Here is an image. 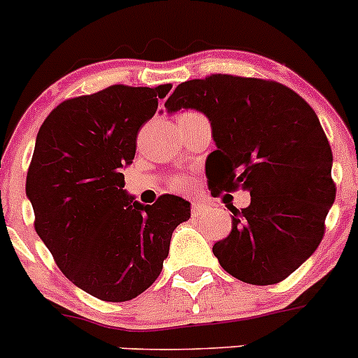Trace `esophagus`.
Wrapping results in <instances>:
<instances>
[{"instance_id": "obj_1", "label": "esophagus", "mask_w": 358, "mask_h": 358, "mask_svg": "<svg viewBox=\"0 0 358 358\" xmlns=\"http://www.w3.org/2000/svg\"><path fill=\"white\" fill-rule=\"evenodd\" d=\"M206 210H208V204L201 203V201H194V203H192V215H194V217H199V215H203Z\"/></svg>"}]
</instances>
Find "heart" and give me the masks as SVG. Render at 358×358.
Wrapping results in <instances>:
<instances>
[{
  "label": "heart",
  "mask_w": 358,
  "mask_h": 358,
  "mask_svg": "<svg viewBox=\"0 0 358 358\" xmlns=\"http://www.w3.org/2000/svg\"><path fill=\"white\" fill-rule=\"evenodd\" d=\"M185 185H187V182H183V180H176L175 182V189H178V190L185 189Z\"/></svg>",
  "instance_id": "b5f03b06"
}]
</instances>
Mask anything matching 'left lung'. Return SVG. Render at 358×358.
I'll list each match as a JSON object with an SVG mask.
<instances>
[{"mask_svg": "<svg viewBox=\"0 0 358 358\" xmlns=\"http://www.w3.org/2000/svg\"><path fill=\"white\" fill-rule=\"evenodd\" d=\"M164 106L210 119L211 194L243 189L252 197L231 208V232L213 245L220 266L252 285L292 275L320 245L336 199L332 150L313 108L278 82L220 73L180 83Z\"/></svg>", "mask_w": 358, "mask_h": 358, "instance_id": "1", "label": "left lung"}]
</instances>
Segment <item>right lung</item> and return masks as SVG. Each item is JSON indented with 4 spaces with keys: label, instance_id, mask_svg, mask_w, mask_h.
I'll list each match as a JSON object with an SVG mask.
<instances>
[{
    "label": "right lung",
    "instance_id": "add662e5",
    "mask_svg": "<svg viewBox=\"0 0 358 358\" xmlns=\"http://www.w3.org/2000/svg\"><path fill=\"white\" fill-rule=\"evenodd\" d=\"M169 91L171 83L110 85L62 101L38 131L26 178L34 229L62 275L101 301L145 292L161 275L173 231L190 218L178 196L134 201L120 173Z\"/></svg>",
    "mask_w": 358,
    "mask_h": 358
}]
</instances>
